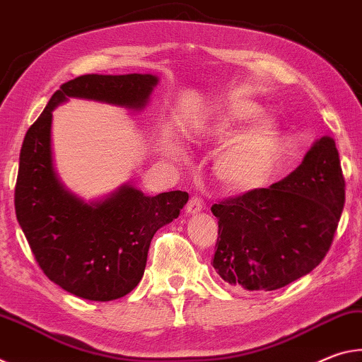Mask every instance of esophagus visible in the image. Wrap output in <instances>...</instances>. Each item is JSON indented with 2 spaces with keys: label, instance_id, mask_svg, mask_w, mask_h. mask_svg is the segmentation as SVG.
<instances>
[{
  "label": "esophagus",
  "instance_id": "1",
  "mask_svg": "<svg viewBox=\"0 0 362 362\" xmlns=\"http://www.w3.org/2000/svg\"><path fill=\"white\" fill-rule=\"evenodd\" d=\"M202 210H204V202H202V199L197 197V195H195V197H192L191 200H189L187 205H186V211L187 213H199V211H202Z\"/></svg>",
  "mask_w": 362,
  "mask_h": 362
}]
</instances>
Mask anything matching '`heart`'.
Here are the masks:
<instances>
[{
	"label": "heart",
	"instance_id": "heart-1",
	"mask_svg": "<svg viewBox=\"0 0 362 362\" xmlns=\"http://www.w3.org/2000/svg\"><path fill=\"white\" fill-rule=\"evenodd\" d=\"M259 109L250 100L234 99L216 118L213 134L226 139L252 122ZM276 128L268 120L255 123L247 132L223 151L218 158V176L228 186L248 189L257 186L268 171L276 151Z\"/></svg>",
	"mask_w": 362,
	"mask_h": 362
}]
</instances>
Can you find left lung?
<instances>
[{
  "label": "left lung",
  "mask_w": 362,
  "mask_h": 362,
  "mask_svg": "<svg viewBox=\"0 0 362 362\" xmlns=\"http://www.w3.org/2000/svg\"><path fill=\"white\" fill-rule=\"evenodd\" d=\"M345 205V177L332 138L319 139L300 167L269 187L211 206L218 239L211 258L224 282L269 292L322 262Z\"/></svg>",
  "instance_id": "left-lung-1"
}]
</instances>
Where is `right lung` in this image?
<instances>
[{
    "label": "right lung",
    "mask_w": 362,
    "mask_h": 362,
    "mask_svg": "<svg viewBox=\"0 0 362 362\" xmlns=\"http://www.w3.org/2000/svg\"><path fill=\"white\" fill-rule=\"evenodd\" d=\"M157 83L153 75H81L61 85L21 149L14 205L28 245L46 277L76 297L110 301L142 279L151 240L180 216L189 194L149 197L132 186L104 202L85 204L65 191L52 170V109L69 98L142 107Z\"/></svg>",
    "instance_id": "add662e5"
}]
</instances>
